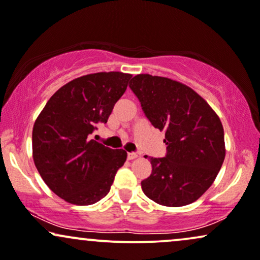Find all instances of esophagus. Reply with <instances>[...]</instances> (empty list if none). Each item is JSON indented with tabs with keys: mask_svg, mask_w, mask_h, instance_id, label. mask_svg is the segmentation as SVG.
<instances>
[{
	"mask_svg": "<svg viewBox=\"0 0 260 260\" xmlns=\"http://www.w3.org/2000/svg\"><path fill=\"white\" fill-rule=\"evenodd\" d=\"M138 156L139 154L136 152H127V159H134V158H136Z\"/></svg>",
	"mask_w": 260,
	"mask_h": 260,
	"instance_id": "1",
	"label": "esophagus"
}]
</instances>
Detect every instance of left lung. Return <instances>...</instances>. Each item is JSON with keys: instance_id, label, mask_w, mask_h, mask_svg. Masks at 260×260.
Wrapping results in <instances>:
<instances>
[{"instance_id": "8db88e82", "label": "left lung", "mask_w": 260, "mask_h": 260, "mask_svg": "<svg viewBox=\"0 0 260 260\" xmlns=\"http://www.w3.org/2000/svg\"><path fill=\"white\" fill-rule=\"evenodd\" d=\"M129 87L146 118L166 131L167 153L150 158L152 172L141 182L142 191L159 205L194 203L211 186L223 163L220 118L197 92L177 81L138 75Z\"/></svg>"}]
</instances>
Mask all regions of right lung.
<instances>
[{"label":"right lung","instance_id":"1","mask_svg":"<svg viewBox=\"0 0 260 260\" xmlns=\"http://www.w3.org/2000/svg\"><path fill=\"white\" fill-rule=\"evenodd\" d=\"M131 75L98 72L72 80L49 99L33 127V158L46 185L61 199L91 205L109 193L116 171L126 161L91 139L106 124L126 91Z\"/></svg>","mask_w":260,"mask_h":260}]
</instances>
